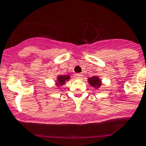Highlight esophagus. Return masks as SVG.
<instances>
[{
	"label": "esophagus",
	"instance_id": "34e87169",
	"mask_svg": "<svg viewBox=\"0 0 146 146\" xmlns=\"http://www.w3.org/2000/svg\"><path fill=\"white\" fill-rule=\"evenodd\" d=\"M76 78H78V79H82L83 75H82V74H81V73H77L76 75Z\"/></svg>",
	"mask_w": 146,
	"mask_h": 146
}]
</instances>
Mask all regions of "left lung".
<instances>
[{
    "instance_id": "1",
    "label": "left lung",
    "mask_w": 146,
    "mask_h": 146,
    "mask_svg": "<svg viewBox=\"0 0 146 146\" xmlns=\"http://www.w3.org/2000/svg\"><path fill=\"white\" fill-rule=\"evenodd\" d=\"M88 82L91 85L92 87L96 88H99L102 84V82L100 79V78L97 76H93L91 78L88 79Z\"/></svg>"
}]
</instances>
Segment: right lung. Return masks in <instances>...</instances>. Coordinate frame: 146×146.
<instances>
[{
	"label": "right lung",
	"mask_w": 146,
	"mask_h": 146,
	"mask_svg": "<svg viewBox=\"0 0 146 146\" xmlns=\"http://www.w3.org/2000/svg\"><path fill=\"white\" fill-rule=\"evenodd\" d=\"M70 79V76L69 75H64V76H58L57 77V82H56V84L57 85H61L62 86L63 84H64V83L68 81L69 79Z\"/></svg>",
	"instance_id": "obj_1"
}]
</instances>
